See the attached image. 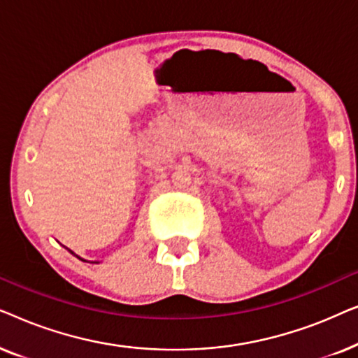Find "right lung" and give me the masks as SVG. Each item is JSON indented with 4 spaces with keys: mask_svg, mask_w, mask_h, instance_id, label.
<instances>
[{
    "mask_svg": "<svg viewBox=\"0 0 358 358\" xmlns=\"http://www.w3.org/2000/svg\"><path fill=\"white\" fill-rule=\"evenodd\" d=\"M66 249H68V248H66ZM68 251H70V252L73 254V256H76V254H75V252H73V251H71V249H68ZM76 257H78V259H81L80 256H76ZM81 261H83V262H86V261H85V259H81Z\"/></svg>",
    "mask_w": 358,
    "mask_h": 358,
    "instance_id": "add662e5",
    "label": "right lung"
}]
</instances>
